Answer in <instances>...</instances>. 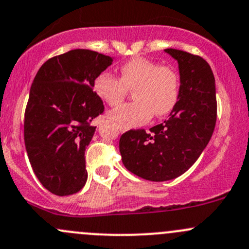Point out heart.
Returning a JSON list of instances; mask_svg holds the SVG:
<instances>
[{
	"label": "heart",
	"mask_w": 249,
	"mask_h": 249,
	"mask_svg": "<svg viewBox=\"0 0 249 249\" xmlns=\"http://www.w3.org/2000/svg\"><path fill=\"white\" fill-rule=\"evenodd\" d=\"M179 77L171 67L161 66L144 57H135L120 67V78L102 72L94 80V91L109 106L123 102L132 90L131 104L112 110L109 118L122 129H130L150 117L172 112L179 97Z\"/></svg>",
	"instance_id": "b5f03b06"
}]
</instances>
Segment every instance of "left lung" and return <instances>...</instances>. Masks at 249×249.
I'll list each match as a JSON object with an SVG mask.
<instances>
[{
  "label": "left lung",
  "instance_id": "left-lung-1",
  "mask_svg": "<svg viewBox=\"0 0 249 249\" xmlns=\"http://www.w3.org/2000/svg\"><path fill=\"white\" fill-rule=\"evenodd\" d=\"M177 60L179 97L169 119L145 130H129L119 140L124 166L147 180L164 182L183 175L210 142L217 120L215 80L199 55L165 49Z\"/></svg>",
  "mask_w": 249,
  "mask_h": 249
}]
</instances>
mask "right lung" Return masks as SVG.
Segmentation results:
<instances>
[{"label":"right lung","mask_w":249,"mask_h":249,"mask_svg":"<svg viewBox=\"0 0 249 249\" xmlns=\"http://www.w3.org/2000/svg\"><path fill=\"white\" fill-rule=\"evenodd\" d=\"M113 57L74 49L47 60L31 85L25 109L24 140L35 175L59 196L76 194L88 178L85 148L105 110L92 90L95 78Z\"/></svg>","instance_id":"1"}]
</instances>
